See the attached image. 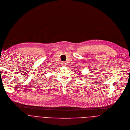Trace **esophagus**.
<instances>
[{"label": "esophagus", "instance_id": "1", "mask_svg": "<svg viewBox=\"0 0 130 130\" xmlns=\"http://www.w3.org/2000/svg\"><path fill=\"white\" fill-rule=\"evenodd\" d=\"M61 64H62V66L63 67H65V66H66V63L65 62H62Z\"/></svg>", "mask_w": 130, "mask_h": 130}]
</instances>
